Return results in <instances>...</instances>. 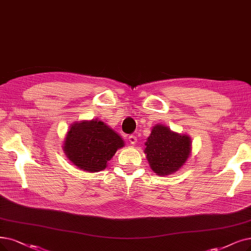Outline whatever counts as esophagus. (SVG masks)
Listing matches in <instances>:
<instances>
[{
    "mask_svg": "<svg viewBox=\"0 0 251 251\" xmlns=\"http://www.w3.org/2000/svg\"><path fill=\"white\" fill-rule=\"evenodd\" d=\"M128 142H129V144L135 145V144L137 143V137H136L135 135H131V136H128Z\"/></svg>",
    "mask_w": 251,
    "mask_h": 251,
    "instance_id": "1",
    "label": "esophagus"
}]
</instances>
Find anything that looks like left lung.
Segmentation results:
<instances>
[{
	"label": "left lung",
	"mask_w": 251,
	"mask_h": 251,
	"mask_svg": "<svg viewBox=\"0 0 251 251\" xmlns=\"http://www.w3.org/2000/svg\"><path fill=\"white\" fill-rule=\"evenodd\" d=\"M144 152L152 171L166 176L181 168L192 152V140L185 134L172 132L168 126L155 125L145 143Z\"/></svg>",
	"instance_id": "obj_1"
}]
</instances>
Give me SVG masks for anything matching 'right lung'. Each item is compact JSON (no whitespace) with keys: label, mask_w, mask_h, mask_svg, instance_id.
Instances as JSON below:
<instances>
[{"label":"right lung","mask_w":251,"mask_h":251,"mask_svg":"<svg viewBox=\"0 0 251 251\" xmlns=\"http://www.w3.org/2000/svg\"><path fill=\"white\" fill-rule=\"evenodd\" d=\"M125 141L101 120H82L70 126L65 138L64 151L80 170L99 172L108 166Z\"/></svg>","instance_id":"add662e5"}]
</instances>
